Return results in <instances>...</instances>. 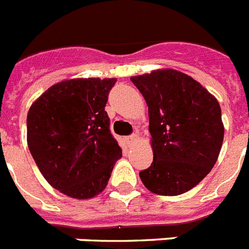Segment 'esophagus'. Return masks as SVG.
I'll use <instances>...</instances> for the list:
<instances>
[{"label": "esophagus", "mask_w": 249, "mask_h": 249, "mask_svg": "<svg viewBox=\"0 0 249 249\" xmlns=\"http://www.w3.org/2000/svg\"><path fill=\"white\" fill-rule=\"evenodd\" d=\"M139 140V135L137 133H132L131 136L127 137V141H128V143H135Z\"/></svg>", "instance_id": "obj_1"}]
</instances>
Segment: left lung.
Masks as SVG:
<instances>
[{"label": "left lung", "instance_id": "left-lung-1", "mask_svg": "<svg viewBox=\"0 0 249 249\" xmlns=\"http://www.w3.org/2000/svg\"><path fill=\"white\" fill-rule=\"evenodd\" d=\"M131 81L149 107L154 151L153 163L140 178L154 194H184L216 163L224 140L220 106L200 83L176 70L133 76Z\"/></svg>", "mask_w": 249, "mask_h": 249}]
</instances>
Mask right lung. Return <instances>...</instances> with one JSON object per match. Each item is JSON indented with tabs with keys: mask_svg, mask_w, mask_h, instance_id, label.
Here are the masks:
<instances>
[{
	"mask_svg": "<svg viewBox=\"0 0 249 249\" xmlns=\"http://www.w3.org/2000/svg\"><path fill=\"white\" fill-rule=\"evenodd\" d=\"M116 79H73L51 86L26 118L28 146L55 190L85 200L108 184L122 149L106 112Z\"/></svg>",
	"mask_w": 249,
	"mask_h": 249,
	"instance_id": "add662e5",
	"label": "right lung"
}]
</instances>
